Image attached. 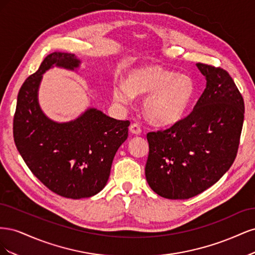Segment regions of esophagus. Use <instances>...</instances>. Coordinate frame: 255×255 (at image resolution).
<instances>
[{"instance_id":"esophagus-1","label":"esophagus","mask_w":255,"mask_h":255,"mask_svg":"<svg viewBox=\"0 0 255 255\" xmlns=\"http://www.w3.org/2000/svg\"><path fill=\"white\" fill-rule=\"evenodd\" d=\"M129 132L134 135H140L142 130L138 123H132V125L129 126Z\"/></svg>"}]
</instances>
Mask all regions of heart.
Here are the masks:
<instances>
[{
	"mask_svg": "<svg viewBox=\"0 0 255 255\" xmlns=\"http://www.w3.org/2000/svg\"><path fill=\"white\" fill-rule=\"evenodd\" d=\"M196 84L188 74L157 65L145 66L130 71L127 83H119L113 90L114 99L128 104L136 95H148L143 101L145 117L159 127L179 122L188 111L196 96Z\"/></svg>",
	"mask_w": 255,
	"mask_h": 255,
	"instance_id": "b5f03b06",
	"label": "heart"
}]
</instances>
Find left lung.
<instances>
[{"instance_id": "obj_1", "label": "left lung", "mask_w": 255, "mask_h": 255, "mask_svg": "<svg viewBox=\"0 0 255 255\" xmlns=\"http://www.w3.org/2000/svg\"><path fill=\"white\" fill-rule=\"evenodd\" d=\"M206 88L194 110L166 129L146 134L145 177L160 197L184 200L217 183L237 155L245 117L241 92L227 70L198 63Z\"/></svg>"}]
</instances>
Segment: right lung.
<instances>
[{"instance_id":"1","label":"right lung","mask_w":255,"mask_h":255,"mask_svg":"<svg viewBox=\"0 0 255 255\" xmlns=\"http://www.w3.org/2000/svg\"><path fill=\"white\" fill-rule=\"evenodd\" d=\"M54 65L74 69L80 60L73 54L54 52L22 84L13 116V140L29 170L54 194L89 198L106 185L115 154L128 138L129 121L110 118L95 109L67 123L45 117L37 90L41 75Z\"/></svg>"}]
</instances>
